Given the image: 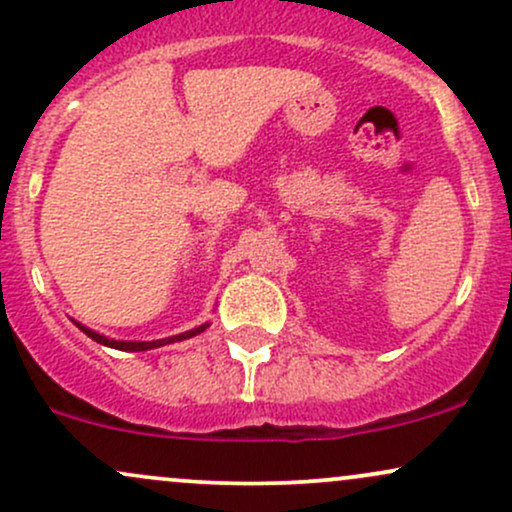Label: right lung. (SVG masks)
<instances>
[{
    "label": "right lung",
    "instance_id": "1",
    "mask_svg": "<svg viewBox=\"0 0 512 512\" xmlns=\"http://www.w3.org/2000/svg\"><path fill=\"white\" fill-rule=\"evenodd\" d=\"M76 327H79V330L84 332L86 337H91L93 342H98V344H103V346H110V349H120V351H149V349H158V346H166V344H173V342H182V339L195 337V334L207 330L209 325H199V327H195V330H190V332L175 334V337H168V339H156V342H117V339H108V337H103V334L88 330V327L79 325V322H76Z\"/></svg>",
    "mask_w": 512,
    "mask_h": 512
}]
</instances>
